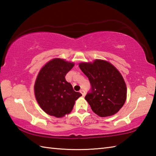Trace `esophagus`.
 Instances as JSON below:
<instances>
[{
    "label": "esophagus",
    "mask_w": 156,
    "mask_h": 156,
    "mask_svg": "<svg viewBox=\"0 0 156 156\" xmlns=\"http://www.w3.org/2000/svg\"><path fill=\"white\" fill-rule=\"evenodd\" d=\"M80 92V93L82 94V95L83 96V97H84L85 94H86V92L84 90H81Z\"/></svg>",
    "instance_id": "esophagus-1"
}]
</instances>
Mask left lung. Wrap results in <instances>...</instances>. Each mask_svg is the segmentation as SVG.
<instances>
[{
  "mask_svg": "<svg viewBox=\"0 0 156 156\" xmlns=\"http://www.w3.org/2000/svg\"><path fill=\"white\" fill-rule=\"evenodd\" d=\"M79 67L90 81L91 88L85 99L92 111L102 117L117 113L127 97V87L120 72L109 62L101 59L81 63Z\"/></svg>",
  "mask_w": 156,
  "mask_h": 156,
  "instance_id": "obj_1",
  "label": "left lung"
}]
</instances>
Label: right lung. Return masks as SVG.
Here are the masks:
<instances>
[{
  "mask_svg": "<svg viewBox=\"0 0 156 156\" xmlns=\"http://www.w3.org/2000/svg\"><path fill=\"white\" fill-rule=\"evenodd\" d=\"M74 64L55 58L47 63L39 72L35 84L36 100L46 113L62 117L72 110L82 94L75 92L65 76Z\"/></svg>",
  "mask_w": 156,
  "mask_h": 156,
  "instance_id": "right-lung-1",
  "label": "right lung"
}]
</instances>
